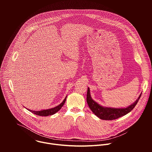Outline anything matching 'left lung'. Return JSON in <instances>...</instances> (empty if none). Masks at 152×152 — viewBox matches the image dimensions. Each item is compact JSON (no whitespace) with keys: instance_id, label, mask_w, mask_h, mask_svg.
I'll return each instance as SVG.
<instances>
[{"instance_id":"left-lung-1","label":"left lung","mask_w":152,"mask_h":152,"mask_svg":"<svg viewBox=\"0 0 152 152\" xmlns=\"http://www.w3.org/2000/svg\"><path fill=\"white\" fill-rule=\"evenodd\" d=\"M141 94L140 95L138 99L133 104L127 107L114 108L103 107L99 104L92 99L90 95V88H88L87 95H86V102H87L90 110L99 118L104 120H113L124 116L131 112L137 104L140 98L141 97Z\"/></svg>"}]
</instances>
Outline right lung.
Listing matches in <instances>:
<instances>
[{
	"label": "right lung",
	"instance_id": "add662e5",
	"mask_svg": "<svg viewBox=\"0 0 152 152\" xmlns=\"http://www.w3.org/2000/svg\"><path fill=\"white\" fill-rule=\"evenodd\" d=\"M67 99V96L66 97V98L64 99V100L62 101V102L59 104V105H58L57 106L51 108V109H48V110H42V111H31L30 110H28L29 111H31V113H32L33 114L39 115V116H48V115H53L54 114L56 113L58 111H59L61 108L62 107V106L64 105V104L66 102Z\"/></svg>",
	"mask_w": 152,
	"mask_h": 152
}]
</instances>
